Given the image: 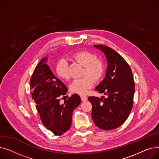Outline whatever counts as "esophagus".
<instances>
[{
    "mask_svg": "<svg viewBox=\"0 0 159 159\" xmlns=\"http://www.w3.org/2000/svg\"><path fill=\"white\" fill-rule=\"evenodd\" d=\"M80 98H81L82 101H87V99H88V97L85 95H81Z\"/></svg>",
    "mask_w": 159,
    "mask_h": 159,
    "instance_id": "obj_1",
    "label": "esophagus"
}]
</instances>
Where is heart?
I'll list each match as a JSON object with an SVG mask.
<instances>
[{
    "label": "heart",
    "mask_w": 159,
    "mask_h": 159,
    "mask_svg": "<svg viewBox=\"0 0 159 159\" xmlns=\"http://www.w3.org/2000/svg\"><path fill=\"white\" fill-rule=\"evenodd\" d=\"M72 58L77 62L84 66L82 75L80 79L74 80L70 85V91L73 93L84 95L88 90L93 86V80L101 79L104 73V64L103 62L97 58L95 54L88 51H80L73 55ZM56 73L61 79L68 80L70 78L68 64L64 59L58 61L55 68Z\"/></svg>",
    "instance_id": "b5f03b06"
}]
</instances>
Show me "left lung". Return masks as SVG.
I'll use <instances>...</instances> for the list:
<instances>
[{
  "instance_id": "8db88e82",
  "label": "left lung",
  "mask_w": 159,
  "mask_h": 159,
  "mask_svg": "<svg viewBox=\"0 0 159 159\" xmlns=\"http://www.w3.org/2000/svg\"><path fill=\"white\" fill-rule=\"evenodd\" d=\"M94 46L104 53L108 64L106 77L95 90L107 97H88L92 104L91 116L98 128L111 130L128 119L133 104L135 82L129 64L117 52L105 45Z\"/></svg>"
}]
</instances>
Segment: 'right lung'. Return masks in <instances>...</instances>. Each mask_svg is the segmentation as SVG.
<instances>
[{
    "mask_svg": "<svg viewBox=\"0 0 159 159\" xmlns=\"http://www.w3.org/2000/svg\"><path fill=\"white\" fill-rule=\"evenodd\" d=\"M46 61L47 58H43L33 73L30 82L31 97L44 126L54 135H62L70 128L73 111L81 99L73 94L60 104L59 97L65 95L68 88L53 75Z\"/></svg>",
    "mask_w": 159,
    "mask_h": 159,
    "instance_id": "right-lung-1",
    "label": "right lung"
}]
</instances>
